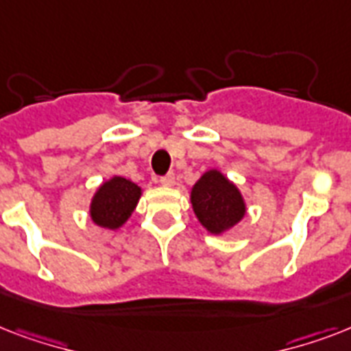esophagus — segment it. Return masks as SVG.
<instances>
[{"label":"esophagus","instance_id":"obj_1","mask_svg":"<svg viewBox=\"0 0 351 351\" xmlns=\"http://www.w3.org/2000/svg\"><path fill=\"white\" fill-rule=\"evenodd\" d=\"M160 184L165 187L175 186V173H167V175L162 176V178H160Z\"/></svg>","mask_w":351,"mask_h":351}]
</instances>
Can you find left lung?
I'll return each mask as SVG.
<instances>
[{"instance_id": "1", "label": "left lung", "mask_w": 351, "mask_h": 351, "mask_svg": "<svg viewBox=\"0 0 351 351\" xmlns=\"http://www.w3.org/2000/svg\"><path fill=\"white\" fill-rule=\"evenodd\" d=\"M193 211L198 222L213 234H222L245 215V202L239 187L219 169L206 171L191 189Z\"/></svg>"}]
</instances>
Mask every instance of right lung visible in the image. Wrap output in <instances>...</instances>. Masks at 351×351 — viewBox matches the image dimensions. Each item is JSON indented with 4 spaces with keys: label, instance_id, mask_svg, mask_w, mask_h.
<instances>
[{
    "label": "right lung",
    "instance_id": "add662e5",
    "mask_svg": "<svg viewBox=\"0 0 351 351\" xmlns=\"http://www.w3.org/2000/svg\"><path fill=\"white\" fill-rule=\"evenodd\" d=\"M142 197V187L123 176L104 182L90 200V219L106 230H118L125 224Z\"/></svg>",
    "mask_w": 351,
    "mask_h": 351
}]
</instances>
